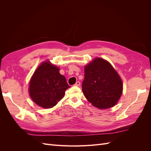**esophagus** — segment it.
Returning <instances> with one entry per match:
<instances>
[{
	"mask_svg": "<svg viewBox=\"0 0 151 151\" xmlns=\"http://www.w3.org/2000/svg\"><path fill=\"white\" fill-rule=\"evenodd\" d=\"M74 85H75V86H80V85H81L80 82H79V81H77V82H76V83Z\"/></svg>",
	"mask_w": 151,
	"mask_h": 151,
	"instance_id": "esophagus-1",
	"label": "esophagus"
}]
</instances>
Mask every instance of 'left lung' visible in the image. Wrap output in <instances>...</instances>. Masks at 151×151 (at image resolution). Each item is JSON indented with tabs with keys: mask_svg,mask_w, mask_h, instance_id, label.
<instances>
[{
	"mask_svg": "<svg viewBox=\"0 0 151 151\" xmlns=\"http://www.w3.org/2000/svg\"><path fill=\"white\" fill-rule=\"evenodd\" d=\"M82 89L86 98L99 109L113 107L123 91L120 76L108 61L95 58L84 67Z\"/></svg>",
	"mask_w": 151,
	"mask_h": 151,
	"instance_id": "1",
	"label": "left lung"
}]
</instances>
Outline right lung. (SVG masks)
Returning a JSON list of instances; mask_svg holds the SVG:
<instances>
[{"instance_id":"right-lung-1","label":"right lung","mask_w":151,"mask_h":151,"mask_svg":"<svg viewBox=\"0 0 151 151\" xmlns=\"http://www.w3.org/2000/svg\"><path fill=\"white\" fill-rule=\"evenodd\" d=\"M59 68L50 61L43 62L31 77L29 86V96L39 106L52 108L63 98L70 88Z\"/></svg>"}]
</instances>
